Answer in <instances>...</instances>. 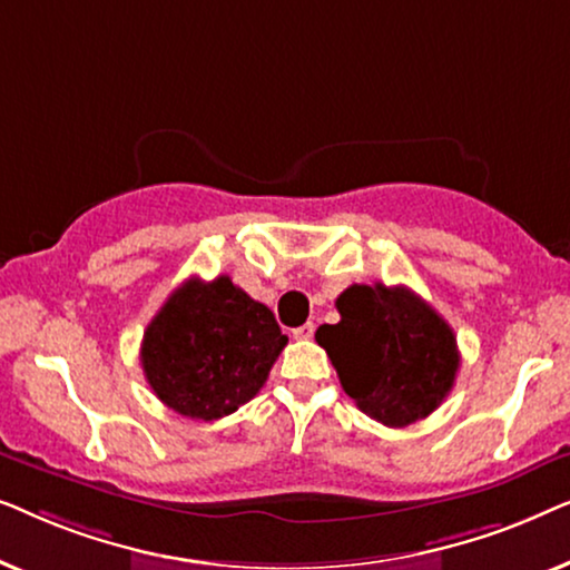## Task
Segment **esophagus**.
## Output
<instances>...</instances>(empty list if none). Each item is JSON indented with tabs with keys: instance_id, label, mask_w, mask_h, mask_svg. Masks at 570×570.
Instances as JSON below:
<instances>
[{
	"instance_id": "34e87169",
	"label": "esophagus",
	"mask_w": 570,
	"mask_h": 570,
	"mask_svg": "<svg viewBox=\"0 0 570 570\" xmlns=\"http://www.w3.org/2000/svg\"><path fill=\"white\" fill-rule=\"evenodd\" d=\"M314 332H316V326L308 322V324L298 326V330H293V337L295 340H311V337H314Z\"/></svg>"
}]
</instances>
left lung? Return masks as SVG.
I'll return each mask as SVG.
<instances>
[{
    "instance_id": "1",
    "label": "left lung",
    "mask_w": 570,
    "mask_h": 570,
    "mask_svg": "<svg viewBox=\"0 0 570 570\" xmlns=\"http://www.w3.org/2000/svg\"><path fill=\"white\" fill-rule=\"evenodd\" d=\"M337 311L340 322L318 326L316 342L365 415L404 428L446 400L459 371L456 337L420 295L404 285H350Z\"/></svg>"
}]
</instances>
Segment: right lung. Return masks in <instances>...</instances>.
<instances>
[{
	"label": "right lung",
	"mask_w": 570,
	"mask_h": 570,
	"mask_svg": "<svg viewBox=\"0 0 570 570\" xmlns=\"http://www.w3.org/2000/svg\"><path fill=\"white\" fill-rule=\"evenodd\" d=\"M285 345L275 314L230 277H191L147 324L139 361L166 407L217 420L259 394Z\"/></svg>",
	"instance_id": "obj_1"
}]
</instances>
